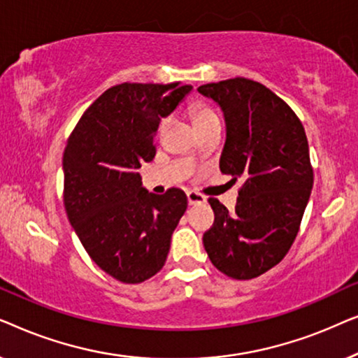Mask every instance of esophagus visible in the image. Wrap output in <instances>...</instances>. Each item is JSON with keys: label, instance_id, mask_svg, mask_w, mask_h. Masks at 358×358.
<instances>
[{"label": "esophagus", "instance_id": "34e87169", "mask_svg": "<svg viewBox=\"0 0 358 358\" xmlns=\"http://www.w3.org/2000/svg\"><path fill=\"white\" fill-rule=\"evenodd\" d=\"M187 202H189V205H200V203L207 202V199H205L202 194L194 192V190H189V192H187Z\"/></svg>", "mask_w": 358, "mask_h": 358}]
</instances>
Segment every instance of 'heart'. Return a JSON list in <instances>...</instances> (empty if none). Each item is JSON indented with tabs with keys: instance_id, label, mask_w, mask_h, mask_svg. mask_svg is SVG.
Segmentation results:
<instances>
[{
	"instance_id": "heart-1",
	"label": "heart",
	"mask_w": 358,
	"mask_h": 358,
	"mask_svg": "<svg viewBox=\"0 0 358 358\" xmlns=\"http://www.w3.org/2000/svg\"><path fill=\"white\" fill-rule=\"evenodd\" d=\"M213 119H218V115L215 114V110L210 109V107H207V106L194 107L192 120H194V125L195 127L202 125V124H205V122L213 120ZM164 124H166V122H164ZM164 124H163V127H164Z\"/></svg>"
}]
</instances>
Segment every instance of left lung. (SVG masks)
<instances>
[{
	"mask_svg": "<svg viewBox=\"0 0 358 358\" xmlns=\"http://www.w3.org/2000/svg\"><path fill=\"white\" fill-rule=\"evenodd\" d=\"M217 102L227 124L220 171L243 179L234 212L210 199L213 227L203 234L210 261L224 275L249 280L285 257L313 189L305 129L290 107L248 78L197 90Z\"/></svg>",
	"mask_w": 358,
	"mask_h": 358,
	"instance_id": "left-lung-1",
	"label": "left lung"
}]
</instances>
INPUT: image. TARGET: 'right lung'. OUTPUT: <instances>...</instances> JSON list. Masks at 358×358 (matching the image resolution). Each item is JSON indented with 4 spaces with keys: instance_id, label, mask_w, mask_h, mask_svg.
<instances>
[{
    "instance_id": "add662e5",
    "label": "right lung",
    "mask_w": 358,
    "mask_h": 358,
    "mask_svg": "<svg viewBox=\"0 0 358 358\" xmlns=\"http://www.w3.org/2000/svg\"><path fill=\"white\" fill-rule=\"evenodd\" d=\"M192 86L122 83L78 122L63 153V202L83 248L102 271L140 283L163 268L187 208L180 189L148 192L136 169L155 158V131Z\"/></svg>"
}]
</instances>
